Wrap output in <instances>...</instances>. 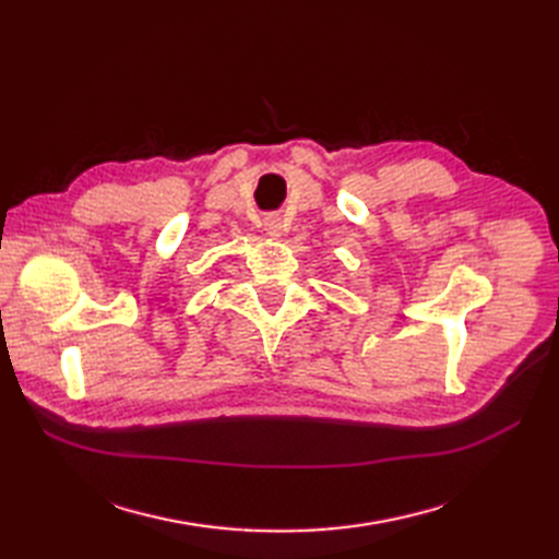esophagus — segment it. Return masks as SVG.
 Instances as JSON below:
<instances>
[{
    "instance_id": "34e87169",
    "label": "esophagus",
    "mask_w": 559,
    "mask_h": 559,
    "mask_svg": "<svg viewBox=\"0 0 559 559\" xmlns=\"http://www.w3.org/2000/svg\"><path fill=\"white\" fill-rule=\"evenodd\" d=\"M267 233H270V235H273V238H280V233H282V226H280L277 222H270V224H267Z\"/></svg>"
}]
</instances>
